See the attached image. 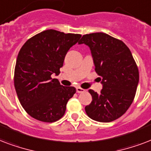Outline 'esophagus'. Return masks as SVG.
I'll list each match as a JSON object with an SVG mask.
<instances>
[{"mask_svg":"<svg viewBox=\"0 0 151 151\" xmlns=\"http://www.w3.org/2000/svg\"><path fill=\"white\" fill-rule=\"evenodd\" d=\"M76 91L77 93H83V92H85V90L81 88V87H76Z\"/></svg>","mask_w":151,"mask_h":151,"instance_id":"esophagus-1","label":"esophagus"}]
</instances>
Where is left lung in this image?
I'll return each mask as SVG.
<instances>
[{
	"instance_id": "8db88e82",
	"label": "left lung",
	"mask_w": 151,
	"mask_h": 151,
	"mask_svg": "<svg viewBox=\"0 0 151 151\" xmlns=\"http://www.w3.org/2000/svg\"><path fill=\"white\" fill-rule=\"evenodd\" d=\"M79 44L90 48L102 84L100 94L89 90L92 101L85 111L92 120L104 123L113 121L123 115L132 103L139 77L137 65L128 46L107 34L85 35Z\"/></svg>"
}]
</instances>
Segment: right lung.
I'll list each match as a JSON object with an SVG mask.
<instances>
[{
    "label": "right lung",
    "mask_w": 151,
    "mask_h": 151,
    "mask_svg": "<svg viewBox=\"0 0 151 151\" xmlns=\"http://www.w3.org/2000/svg\"><path fill=\"white\" fill-rule=\"evenodd\" d=\"M80 35L47 30L28 39L19 52L14 84L20 104L36 120L54 122L62 117L68 101L76 92L61 86L52 74H59L65 55Z\"/></svg>",
    "instance_id": "obj_1"
}]
</instances>
